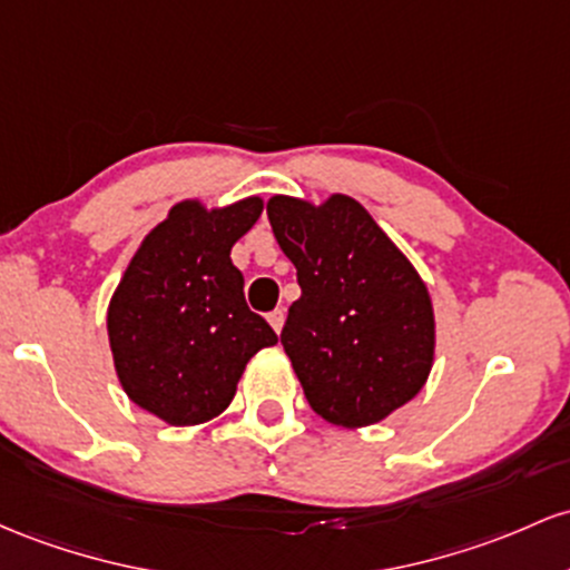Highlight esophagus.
I'll return each instance as SVG.
<instances>
[{"mask_svg": "<svg viewBox=\"0 0 570 570\" xmlns=\"http://www.w3.org/2000/svg\"><path fill=\"white\" fill-rule=\"evenodd\" d=\"M268 325H272V328L274 331H277V334H279V331H283V325H285V312L283 309H274V312H268Z\"/></svg>", "mask_w": 570, "mask_h": 570, "instance_id": "1", "label": "esophagus"}]
</instances>
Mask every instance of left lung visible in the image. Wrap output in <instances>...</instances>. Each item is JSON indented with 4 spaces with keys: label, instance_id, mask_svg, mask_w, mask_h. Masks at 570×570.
<instances>
[{
    "label": "left lung",
    "instance_id": "left-lung-1",
    "mask_svg": "<svg viewBox=\"0 0 570 570\" xmlns=\"http://www.w3.org/2000/svg\"><path fill=\"white\" fill-rule=\"evenodd\" d=\"M266 215L302 285L279 338L306 401L334 425L380 423L423 390L433 368L428 285L350 196L320 204L272 196Z\"/></svg>",
    "mask_w": 570,
    "mask_h": 570
}]
</instances>
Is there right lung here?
<instances>
[{
    "instance_id": "obj_1",
    "label": "right lung",
    "mask_w": 570,
    "mask_h": 570,
    "mask_svg": "<svg viewBox=\"0 0 570 570\" xmlns=\"http://www.w3.org/2000/svg\"><path fill=\"white\" fill-rule=\"evenodd\" d=\"M264 213L261 196L226 207L177 202L145 236L107 306L115 374L137 406L202 425L232 404L239 376L277 334L245 302L232 247Z\"/></svg>"
}]
</instances>
